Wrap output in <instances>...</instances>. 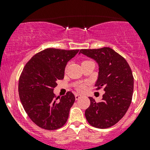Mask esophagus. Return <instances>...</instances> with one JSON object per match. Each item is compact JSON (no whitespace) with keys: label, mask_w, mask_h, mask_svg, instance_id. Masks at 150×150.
<instances>
[{"label":"esophagus","mask_w":150,"mask_h":150,"mask_svg":"<svg viewBox=\"0 0 150 150\" xmlns=\"http://www.w3.org/2000/svg\"><path fill=\"white\" fill-rule=\"evenodd\" d=\"M81 96H82L80 94H78V93H75V99H76V100H78V99H79Z\"/></svg>","instance_id":"34e87169"}]
</instances>
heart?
I'll use <instances>...</instances> for the list:
<instances>
[{"label":"heart","mask_w":150,"mask_h":150,"mask_svg":"<svg viewBox=\"0 0 150 150\" xmlns=\"http://www.w3.org/2000/svg\"><path fill=\"white\" fill-rule=\"evenodd\" d=\"M76 88L78 91L83 92L84 91L85 89H86V86H85L84 84H79L78 86H77Z\"/></svg>","instance_id":"b5f03b06"}]
</instances>
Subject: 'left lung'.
Listing matches in <instances>:
<instances>
[{
  "instance_id": "left-lung-1",
  "label": "left lung",
  "mask_w": 150,
  "mask_h": 150,
  "mask_svg": "<svg viewBox=\"0 0 150 150\" xmlns=\"http://www.w3.org/2000/svg\"><path fill=\"white\" fill-rule=\"evenodd\" d=\"M83 54L93 59L99 65L95 86L105 91L100 102L89 97L91 104L85 112L86 120L95 128H107L125 115L131 103L134 77L126 60L109 47L98 49H81Z\"/></svg>"
}]
</instances>
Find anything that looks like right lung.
<instances>
[{
  "label": "right lung",
  "mask_w": 150,
  "mask_h": 150,
  "mask_svg": "<svg viewBox=\"0 0 150 150\" xmlns=\"http://www.w3.org/2000/svg\"><path fill=\"white\" fill-rule=\"evenodd\" d=\"M79 50L46 48L33 56L19 81V99L25 112L38 126L46 130L62 127L69 117L75 97L71 91L56 96L54 88L62 80L68 62Z\"/></svg>",
  "instance_id": "1"
}]
</instances>
